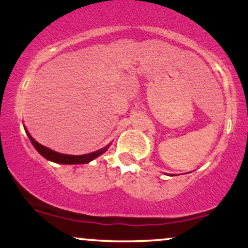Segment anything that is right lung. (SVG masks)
I'll return each instance as SVG.
<instances>
[{
  "label": "right lung",
  "mask_w": 248,
  "mask_h": 248,
  "mask_svg": "<svg viewBox=\"0 0 248 248\" xmlns=\"http://www.w3.org/2000/svg\"><path fill=\"white\" fill-rule=\"evenodd\" d=\"M25 133L28 134V136H29L31 143H32L33 147L36 148L37 152L41 154L43 157L46 158V160L56 162V163H62V164H85V163H88V162L94 160V158L98 157V156H100L104 153H106L108 147H109V146H107V147L102 148V149H100V150H96V152H94V153L87 154V155H79V156L65 155V154H59L57 152H53V150L49 149V148H46V147L42 146V144H39L38 142H37L35 139H33L32 136L30 135L29 132H28L27 129H25Z\"/></svg>",
  "instance_id": "obj_1"
}]
</instances>
